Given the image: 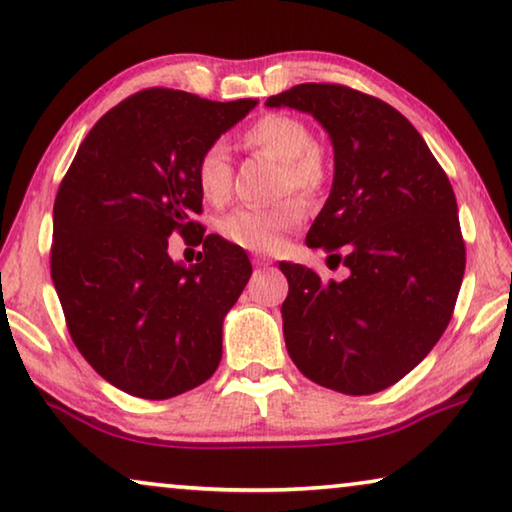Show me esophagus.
<instances>
[{
    "label": "esophagus",
    "instance_id": "1",
    "mask_svg": "<svg viewBox=\"0 0 512 512\" xmlns=\"http://www.w3.org/2000/svg\"><path fill=\"white\" fill-rule=\"evenodd\" d=\"M270 263H272L270 258H265V256H258V258H254V265H256V268H268Z\"/></svg>",
    "mask_w": 512,
    "mask_h": 512
}]
</instances>
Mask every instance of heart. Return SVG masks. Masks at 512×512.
<instances>
[{
    "label": "heart",
    "instance_id": "b5f03b06",
    "mask_svg": "<svg viewBox=\"0 0 512 512\" xmlns=\"http://www.w3.org/2000/svg\"><path fill=\"white\" fill-rule=\"evenodd\" d=\"M244 143L281 161V191H295L302 198H314L325 184V164L316 152V138L305 122L291 115H265L244 131ZM196 182L205 201L224 203L231 194V161L221 143L201 154L196 166ZM305 217L302 203L295 198L272 205H249L228 212L219 221L221 238L235 247L256 254L277 251L288 231Z\"/></svg>",
    "mask_w": 512,
    "mask_h": 512
}]
</instances>
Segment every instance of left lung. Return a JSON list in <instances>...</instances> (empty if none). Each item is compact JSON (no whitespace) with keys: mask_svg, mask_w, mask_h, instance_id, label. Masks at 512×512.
I'll return each mask as SVG.
<instances>
[{"mask_svg":"<svg viewBox=\"0 0 512 512\" xmlns=\"http://www.w3.org/2000/svg\"><path fill=\"white\" fill-rule=\"evenodd\" d=\"M328 131L335 175L307 244L348 268L323 281L298 263L281 305L302 374L344 395L404 379L439 342L464 277L455 191L416 127L388 103L344 85L305 83L270 96Z\"/></svg>","mask_w":512,"mask_h":512,"instance_id":"1","label":"left lung"}]
</instances>
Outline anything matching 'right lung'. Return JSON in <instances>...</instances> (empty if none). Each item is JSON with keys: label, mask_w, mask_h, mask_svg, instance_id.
<instances>
[{"label": "right lung", "mask_w": 512, "mask_h": 512, "mask_svg": "<svg viewBox=\"0 0 512 512\" xmlns=\"http://www.w3.org/2000/svg\"><path fill=\"white\" fill-rule=\"evenodd\" d=\"M256 99L152 87L94 124L59 184L50 272L73 344L115 388L168 399L219 367L221 328L251 277L244 249L207 235L184 265L168 238L201 233L196 166Z\"/></svg>", "instance_id": "1"}]
</instances>
